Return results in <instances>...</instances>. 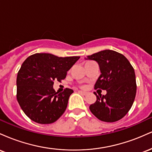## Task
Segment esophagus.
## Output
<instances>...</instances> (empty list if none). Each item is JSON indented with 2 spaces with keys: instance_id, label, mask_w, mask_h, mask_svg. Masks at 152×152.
Returning <instances> with one entry per match:
<instances>
[{
  "instance_id": "esophagus-1",
  "label": "esophagus",
  "mask_w": 152,
  "mask_h": 152,
  "mask_svg": "<svg viewBox=\"0 0 152 152\" xmlns=\"http://www.w3.org/2000/svg\"><path fill=\"white\" fill-rule=\"evenodd\" d=\"M78 92H79V93H81V94H83V95H86V94H87V92L86 91H78Z\"/></svg>"
}]
</instances>
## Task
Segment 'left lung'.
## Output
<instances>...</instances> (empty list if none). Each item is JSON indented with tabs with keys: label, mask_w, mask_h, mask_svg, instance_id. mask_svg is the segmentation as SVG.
I'll return each instance as SVG.
<instances>
[{
	"label": "left lung",
	"mask_w": 152,
	"mask_h": 152,
	"mask_svg": "<svg viewBox=\"0 0 152 152\" xmlns=\"http://www.w3.org/2000/svg\"><path fill=\"white\" fill-rule=\"evenodd\" d=\"M86 59L99 64L102 74L95 83V89L106 91V95L96 96L90 111L99 120L115 122L129 112L137 93L135 72L123 54L104 50L88 56Z\"/></svg>",
	"instance_id": "8db88e82"
}]
</instances>
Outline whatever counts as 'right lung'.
<instances>
[{
  "label": "right lung",
  "instance_id": "obj_1",
  "mask_svg": "<svg viewBox=\"0 0 152 152\" xmlns=\"http://www.w3.org/2000/svg\"><path fill=\"white\" fill-rule=\"evenodd\" d=\"M80 56L58 57L35 53L23 63L17 75V100L32 121L48 124L58 119L74 92L66 88L61 93L53 89L54 81H61Z\"/></svg>",
  "mask_w": 152,
  "mask_h": 152
}]
</instances>
